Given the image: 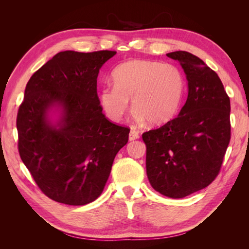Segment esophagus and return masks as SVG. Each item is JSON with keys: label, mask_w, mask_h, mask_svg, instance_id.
I'll list each match as a JSON object with an SVG mask.
<instances>
[{"label": "esophagus", "mask_w": 249, "mask_h": 249, "mask_svg": "<svg viewBox=\"0 0 249 249\" xmlns=\"http://www.w3.org/2000/svg\"><path fill=\"white\" fill-rule=\"evenodd\" d=\"M138 138H139L138 132L135 131V130H131V132H130V134H129V140H130V141H133V140H136V139H138Z\"/></svg>", "instance_id": "34e87169"}]
</instances>
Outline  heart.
Instances as JSON below:
<instances>
[{"mask_svg":"<svg viewBox=\"0 0 249 249\" xmlns=\"http://www.w3.org/2000/svg\"><path fill=\"white\" fill-rule=\"evenodd\" d=\"M114 85L104 86L99 93L101 107L113 123H119L132 100L134 116L161 125L176 115L182 100L184 80L178 67L149 60H130L112 72Z\"/></svg>","mask_w":249,"mask_h":249,"instance_id":"1","label":"heart"}]
</instances>
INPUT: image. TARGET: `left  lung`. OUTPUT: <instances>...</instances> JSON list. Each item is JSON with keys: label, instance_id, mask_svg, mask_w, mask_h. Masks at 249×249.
Returning <instances> with one entry per match:
<instances>
[{"label": "left lung", "instance_id": "8db88e82", "mask_svg": "<svg viewBox=\"0 0 249 249\" xmlns=\"http://www.w3.org/2000/svg\"><path fill=\"white\" fill-rule=\"evenodd\" d=\"M186 74L188 96L178 117L143 133L146 175L156 191L183 198L209 186L231 139L230 97L218 74L185 51L168 53Z\"/></svg>", "mask_w": 249, "mask_h": 249}]
</instances>
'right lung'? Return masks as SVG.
<instances>
[{
	"mask_svg": "<svg viewBox=\"0 0 249 249\" xmlns=\"http://www.w3.org/2000/svg\"><path fill=\"white\" fill-rule=\"evenodd\" d=\"M115 54L60 52L26 86L17 119L18 152L53 200L71 206L94 201L129 140L127 127L103 114L96 92L100 70Z\"/></svg>",
	"mask_w": 249,
	"mask_h": 249,
	"instance_id": "right-lung-1",
	"label": "right lung"
}]
</instances>
